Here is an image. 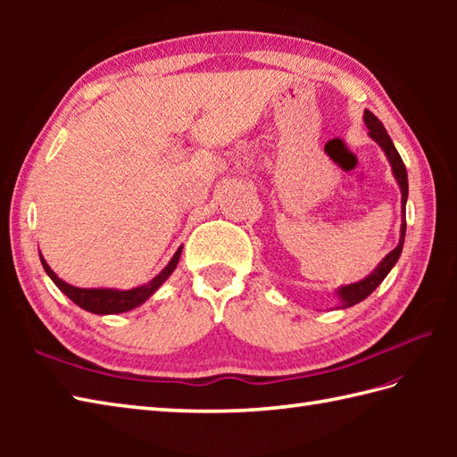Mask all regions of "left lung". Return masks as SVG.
<instances>
[{
	"label": "left lung",
	"mask_w": 457,
	"mask_h": 457,
	"mask_svg": "<svg viewBox=\"0 0 457 457\" xmlns=\"http://www.w3.org/2000/svg\"><path fill=\"white\" fill-rule=\"evenodd\" d=\"M365 125L369 129V135L381 145V149L385 151L386 157H389V162L393 167V172H395V179L396 182H399L401 187V194H403V223H401V241L399 245H396L389 255H386L381 263H378V267L373 270L371 275H369L367 278L359 280V283H353V285H347V287H342L337 290V296L342 298V308H349L353 306L357 303H361V300H365L369 295L373 293V290L383 283V278L389 275V270L395 267L396 261H399L401 253H403V245H404V234H406V218H404V206H406V198H409V179H406V169H404V162L401 159L399 151L395 149V145L391 141L389 135H386L383 123L378 121L375 115L365 110Z\"/></svg>",
	"instance_id": "left-lung-1"
}]
</instances>
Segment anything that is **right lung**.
<instances>
[{
	"label": "right lung",
	"instance_id": "1",
	"mask_svg": "<svg viewBox=\"0 0 457 457\" xmlns=\"http://www.w3.org/2000/svg\"><path fill=\"white\" fill-rule=\"evenodd\" d=\"M182 247H179L177 253L169 261V265L164 267L161 273L154 277L153 280H149L147 285L131 288V290H113V288H79L64 283L62 278H58L54 275V270L46 265V261L41 255V263L43 269L46 270V275L53 278V283L62 290V293L72 300L74 304H79L80 308L88 310V312L94 314H120V312H128V310L137 308L139 304H143L154 290H157L164 280L170 277V273L177 269V263L180 259Z\"/></svg>",
	"mask_w": 457,
	"mask_h": 457
}]
</instances>
